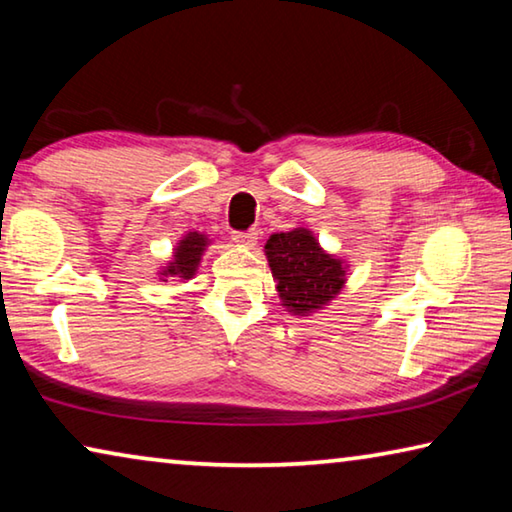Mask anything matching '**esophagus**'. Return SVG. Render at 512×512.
<instances>
[{
	"instance_id": "1",
	"label": "esophagus",
	"mask_w": 512,
	"mask_h": 512,
	"mask_svg": "<svg viewBox=\"0 0 512 512\" xmlns=\"http://www.w3.org/2000/svg\"><path fill=\"white\" fill-rule=\"evenodd\" d=\"M232 241H235V244H239V246H244V248H253L255 241H257V232H253V230L232 232Z\"/></svg>"
}]
</instances>
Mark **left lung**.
I'll return each instance as SVG.
<instances>
[{
    "label": "left lung",
    "mask_w": 512,
    "mask_h": 512,
    "mask_svg": "<svg viewBox=\"0 0 512 512\" xmlns=\"http://www.w3.org/2000/svg\"><path fill=\"white\" fill-rule=\"evenodd\" d=\"M266 257L282 305L291 314L305 316L323 309L339 296L345 284V264L327 255L318 239L305 228L271 235L266 241Z\"/></svg>",
    "instance_id": "left-lung-1"
}]
</instances>
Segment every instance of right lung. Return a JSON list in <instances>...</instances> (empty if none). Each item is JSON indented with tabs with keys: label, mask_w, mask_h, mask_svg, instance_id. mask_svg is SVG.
Segmentation results:
<instances>
[{
	"label": "right lung",
	"mask_w": 512,
	"mask_h": 512,
	"mask_svg": "<svg viewBox=\"0 0 512 512\" xmlns=\"http://www.w3.org/2000/svg\"><path fill=\"white\" fill-rule=\"evenodd\" d=\"M207 246V237L198 235V232H189L187 237L180 239L173 253V262L160 273L162 277H180V280H189L196 275V268L201 264V255Z\"/></svg>",
	"instance_id": "1"
}]
</instances>
